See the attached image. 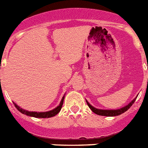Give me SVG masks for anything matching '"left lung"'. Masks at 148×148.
I'll return each instance as SVG.
<instances>
[{
    "label": "left lung",
    "instance_id": "left-lung-1",
    "mask_svg": "<svg viewBox=\"0 0 148 148\" xmlns=\"http://www.w3.org/2000/svg\"><path fill=\"white\" fill-rule=\"evenodd\" d=\"M135 99H133L132 101L129 104L125 106V107L122 108V109H114V110H103V109H96V108L93 107V106H92L87 101H86V103H87V105H88V106L90 107V109L94 113L97 114V115L103 116H119V115L124 113L125 112L127 111V110L132 106V104L134 103V101H135Z\"/></svg>",
    "mask_w": 148,
    "mask_h": 148
}]
</instances>
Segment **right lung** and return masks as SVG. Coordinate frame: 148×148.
<instances>
[{"label": "right lung", "mask_w": 148, "mask_h": 148, "mask_svg": "<svg viewBox=\"0 0 148 148\" xmlns=\"http://www.w3.org/2000/svg\"><path fill=\"white\" fill-rule=\"evenodd\" d=\"M64 98V97L62 98V101H61L59 106H58V107L52 109V110H51V111L45 112H36L26 111V110H24V109L19 107L16 103H14V106H15V107L17 109V110H19L21 113L25 114V115H26V116H32V117H36V118H50V117H53V116H55V115H57V114L59 112L60 110H61V109H62V105H63Z\"/></svg>", "instance_id": "obj_1"}]
</instances>
